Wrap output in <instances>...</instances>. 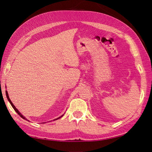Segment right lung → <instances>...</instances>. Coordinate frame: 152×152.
Listing matches in <instances>:
<instances>
[{"label": "right lung", "mask_w": 152, "mask_h": 152, "mask_svg": "<svg viewBox=\"0 0 152 152\" xmlns=\"http://www.w3.org/2000/svg\"><path fill=\"white\" fill-rule=\"evenodd\" d=\"M6 97H7V99H8V101L10 102V104L12 105V108H14V110L16 112H17L18 113V115H20V117L21 118H22L23 119H25V120H27V121H28V119H26V118H25V116L23 115H22L21 114V113L20 112H19V111L17 109V108H15V106L14 105V104H13V103H12V102L11 101V100H10V99L9 98V96H8V91H6ZM63 115H61L60 116V117H59V118H56V119H54V120H57V119H59V118H61V117H63Z\"/></svg>", "instance_id": "obj_1"}]
</instances>
